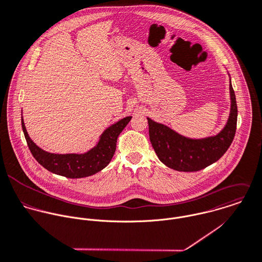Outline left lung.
I'll list each match as a JSON object with an SVG mask.
<instances>
[{
  "label": "left lung",
  "mask_w": 262,
  "mask_h": 262,
  "mask_svg": "<svg viewBox=\"0 0 262 262\" xmlns=\"http://www.w3.org/2000/svg\"><path fill=\"white\" fill-rule=\"evenodd\" d=\"M230 92L231 114L225 128L215 137L191 140L148 118L150 141L162 163L179 171H198L216 162L227 152L235 138L238 117L236 96L231 83Z\"/></svg>",
  "instance_id": "1"
}]
</instances>
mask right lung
Here are the masks:
<instances>
[{"label":"right lung","instance_id":"obj_1","mask_svg":"<svg viewBox=\"0 0 262 262\" xmlns=\"http://www.w3.org/2000/svg\"><path fill=\"white\" fill-rule=\"evenodd\" d=\"M127 116L108 127L96 147L84 154H53L38 148L29 138L23 119L21 118L22 129L27 146L34 159L47 170L69 179H80L93 176L105 168L111 161L119 134L130 121Z\"/></svg>","mask_w":262,"mask_h":262}]
</instances>
